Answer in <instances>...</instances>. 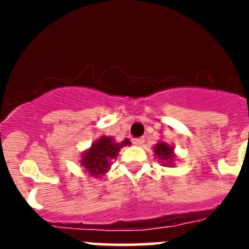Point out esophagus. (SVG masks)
Segmentation results:
<instances>
[{
  "instance_id": "obj_1",
  "label": "esophagus",
  "mask_w": 249,
  "mask_h": 249,
  "mask_svg": "<svg viewBox=\"0 0 249 249\" xmlns=\"http://www.w3.org/2000/svg\"><path fill=\"white\" fill-rule=\"evenodd\" d=\"M132 143L136 144V146H142V144L144 143V138L143 137L133 138V140H132Z\"/></svg>"
}]
</instances>
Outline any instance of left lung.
Wrapping results in <instances>:
<instances>
[{"label": "left lung", "instance_id": "8db88e82", "mask_svg": "<svg viewBox=\"0 0 249 249\" xmlns=\"http://www.w3.org/2000/svg\"><path fill=\"white\" fill-rule=\"evenodd\" d=\"M153 151H155V155L160 158V160H163L164 164H168L169 166V164L172 163L173 158H175V156L172 155V147H169L168 144L163 143V142H158Z\"/></svg>", "mask_w": 249, "mask_h": 249}]
</instances>
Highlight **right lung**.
I'll return each mask as SVG.
<instances>
[{"label":"right lung","mask_w":249,"mask_h":249,"mask_svg":"<svg viewBox=\"0 0 249 249\" xmlns=\"http://www.w3.org/2000/svg\"><path fill=\"white\" fill-rule=\"evenodd\" d=\"M129 140L114 142L111 137H101L91 148L82 156V166L92 176H102L111 167V162L117 157L118 152L123 146H129Z\"/></svg>","instance_id":"obj_1"}]
</instances>
